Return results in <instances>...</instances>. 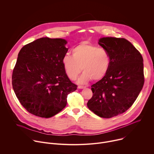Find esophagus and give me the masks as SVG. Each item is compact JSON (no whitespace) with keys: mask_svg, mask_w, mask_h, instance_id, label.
Instances as JSON below:
<instances>
[{"mask_svg":"<svg viewBox=\"0 0 154 154\" xmlns=\"http://www.w3.org/2000/svg\"><path fill=\"white\" fill-rule=\"evenodd\" d=\"M77 88H78V89H84V88H85V86H78Z\"/></svg>","mask_w":154,"mask_h":154,"instance_id":"1","label":"esophagus"}]
</instances>
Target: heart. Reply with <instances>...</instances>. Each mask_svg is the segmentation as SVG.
<instances>
[{"mask_svg": "<svg viewBox=\"0 0 154 154\" xmlns=\"http://www.w3.org/2000/svg\"><path fill=\"white\" fill-rule=\"evenodd\" d=\"M72 56L65 54L61 59L64 71L72 80H75L82 71L83 73L79 79L80 84H85L91 79H102L110 65V57L104 49L88 42H83L72 50Z\"/></svg>", "mask_w": 154, "mask_h": 154, "instance_id": "b5f03b06", "label": "heart"}]
</instances>
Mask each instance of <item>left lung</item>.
<instances>
[{
  "label": "left lung",
  "mask_w": 154,
  "mask_h": 154,
  "mask_svg": "<svg viewBox=\"0 0 154 154\" xmlns=\"http://www.w3.org/2000/svg\"><path fill=\"white\" fill-rule=\"evenodd\" d=\"M98 44L108 52L110 65L105 76L91 86L93 94L87 106L96 115L110 118L126 112L141 92L143 59L125 38L103 37Z\"/></svg>",
  "instance_id": "obj_1"
}]
</instances>
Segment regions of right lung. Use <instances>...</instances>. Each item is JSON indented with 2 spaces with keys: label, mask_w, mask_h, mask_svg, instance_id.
<instances>
[{
  "label": "right lung",
  "mask_w": 154,
  "mask_h": 154,
  "mask_svg": "<svg viewBox=\"0 0 154 154\" xmlns=\"http://www.w3.org/2000/svg\"><path fill=\"white\" fill-rule=\"evenodd\" d=\"M64 39L41 38L19 51L12 85L21 105L31 114L49 118L67 104V96L77 86L66 74L61 64L68 49Z\"/></svg>",
  "instance_id": "add662e5"
}]
</instances>
